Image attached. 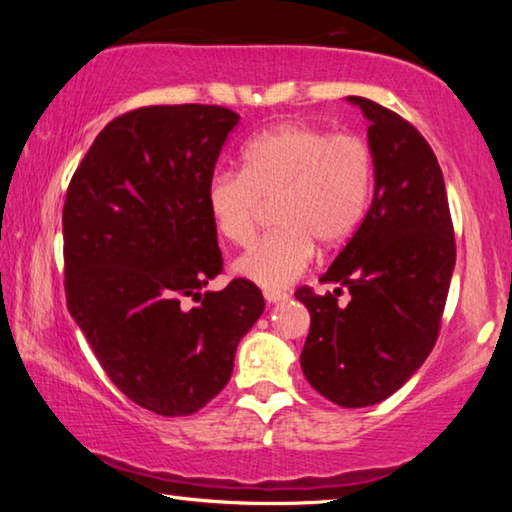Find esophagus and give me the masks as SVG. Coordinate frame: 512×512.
I'll list each match as a JSON object with an SVG mask.
<instances>
[{
  "label": "esophagus",
  "instance_id": "obj_1",
  "mask_svg": "<svg viewBox=\"0 0 512 512\" xmlns=\"http://www.w3.org/2000/svg\"><path fill=\"white\" fill-rule=\"evenodd\" d=\"M264 298H266V302H277V300L287 298V293L277 291V289H264Z\"/></svg>",
  "mask_w": 512,
  "mask_h": 512
}]
</instances>
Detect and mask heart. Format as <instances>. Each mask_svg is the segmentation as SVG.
<instances>
[{
  "instance_id": "1",
  "label": "heart",
  "mask_w": 512,
  "mask_h": 512,
  "mask_svg": "<svg viewBox=\"0 0 512 512\" xmlns=\"http://www.w3.org/2000/svg\"><path fill=\"white\" fill-rule=\"evenodd\" d=\"M375 155L359 133L287 121L266 128L241 151V171L214 173L207 207L223 239L248 246L264 203H273L277 230L237 262V273L259 287L296 282L314 257L316 240L334 248L354 235L368 212Z\"/></svg>"
}]
</instances>
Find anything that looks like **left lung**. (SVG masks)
Returning <instances> with one entry per match:
<instances>
[{"mask_svg":"<svg viewBox=\"0 0 512 512\" xmlns=\"http://www.w3.org/2000/svg\"><path fill=\"white\" fill-rule=\"evenodd\" d=\"M368 117L375 196L366 219L320 275L350 291L296 298L311 325L300 354L316 391L345 409L377 404L404 386L438 341L456 241L436 153L418 128L379 103L350 97Z\"/></svg>","mask_w":512,"mask_h":512,"instance_id":"left-lung-1","label":"left lung"}]
</instances>
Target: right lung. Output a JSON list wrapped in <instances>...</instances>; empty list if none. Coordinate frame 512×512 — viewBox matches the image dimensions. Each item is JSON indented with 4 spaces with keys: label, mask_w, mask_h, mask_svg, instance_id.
I'll list each match as a JSON object with an SVG mask.
<instances>
[{
    "label": "right lung",
    "mask_w": 512,
    "mask_h": 512,
    "mask_svg": "<svg viewBox=\"0 0 512 512\" xmlns=\"http://www.w3.org/2000/svg\"><path fill=\"white\" fill-rule=\"evenodd\" d=\"M230 108L183 103L124 112L69 180L63 207L67 309L121 393L158 415H189L223 391L235 352L264 311L223 271L207 185ZM185 297L202 305L185 308Z\"/></svg>",
    "instance_id": "obj_1"
}]
</instances>
